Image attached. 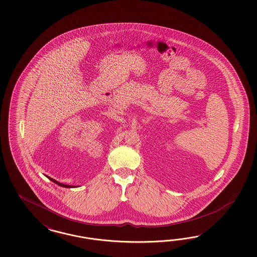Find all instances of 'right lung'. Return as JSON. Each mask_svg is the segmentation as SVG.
Wrapping results in <instances>:
<instances>
[{
	"mask_svg": "<svg viewBox=\"0 0 257 257\" xmlns=\"http://www.w3.org/2000/svg\"><path fill=\"white\" fill-rule=\"evenodd\" d=\"M48 177V176H47ZM49 179L51 180V181H53L55 184H56V185H58V186H60V187H73V186H69V185H65V184H61V183H59V182H57L56 180L53 179V178H50V177H48Z\"/></svg>",
	"mask_w": 257,
	"mask_h": 257,
	"instance_id": "add662e5",
	"label": "right lung"
}]
</instances>
